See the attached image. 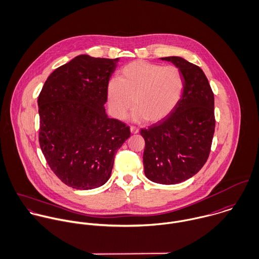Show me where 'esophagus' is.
<instances>
[{
	"instance_id": "esophagus-1",
	"label": "esophagus",
	"mask_w": 259,
	"mask_h": 259,
	"mask_svg": "<svg viewBox=\"0 0 259 259\" xmlns=\"http://www.w3.org/2000/svg\"><path fill=\"white\" fill-rule=\"evenodd\" d=\"M130 132L131 134H137L139 132V129L137 127H134V126H131L130 127Z\"/></svg>"
}]
</instances>
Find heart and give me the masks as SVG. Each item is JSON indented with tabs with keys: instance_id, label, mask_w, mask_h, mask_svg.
<instances>
[{
	"instance_id": "1",
	"label": "heart",
	"mask_w": 259,
	"mask_h": 259,
	"mask_svg": "<svg viewBox=\"0 0 259 259\" xmlns=\"http://www.w3.org/2000/svg\"><path fill=\"white\" fill-rule=\"evenodd\" d=\"M184 91V77L174 66L134 61L120 72L119 80L109 81L108 104L117 119H124L133 106L135 121L156 123L165 119L178 106Z\"/></svg>"
}]
</instances>
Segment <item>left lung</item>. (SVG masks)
<instances>
[{"mask_svg": "<svg viewBox=\"0 0 259 259\" xmlns=\"http://www.w3.org/2000/svg\"><path fill=\"white\" fill-rule=\"evenodd\" d=\"M182 72L184 91L176 109L158 124L141 129L144 174L161 185L194 177L206 163L215 131L214 94L204 71L180 56L161 57Z\"/></svg>", "mask_w": 259, "mask_h": 259, "instance_id": "1", "label": "left lung"}]
</instances>
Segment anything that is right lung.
<instances>
[{
    "label": "right lung",
    "instance_id": "add662e5",
    "mask_svg": "<svg viewBox=\"0 0 259 259\" xmlns=\"http://www.w3.org/2000/svg\"><path fill=\"white\" fill-rule=\"evenodd\" d=\"M118 62L78 55L47 77L38 97L40 148L52 171L72 189L105 185L115 153L130 137L129 127L105 109Z\"/></svg>",
    "mask_w": 259,
    "mask_h": 259
}]
</instances>
